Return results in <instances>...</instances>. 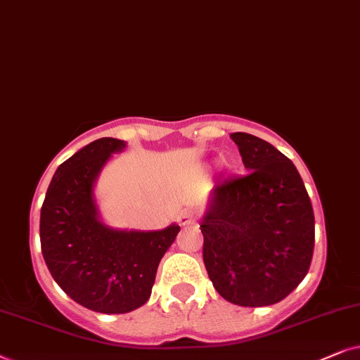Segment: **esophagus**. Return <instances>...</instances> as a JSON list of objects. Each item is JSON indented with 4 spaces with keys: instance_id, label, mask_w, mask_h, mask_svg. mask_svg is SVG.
Listing matches in <instances>:
<instances>
[{
    "instance_id": "34e87169",
    "label": "esophagus",
    "mask_w": 360,
    "mask_h": 360,
    "mask_svg": "<svg viewBox=\"0 0 360 360\" xmlns=\"http://www.w3.org/2000/svg\"><path fill=\"white\" fill-rule=\"evenodd\" d=\"M177 222H179V225L195 224V214L193 210H181V214L177 215Z\"/></svg>"
}]
</instances>
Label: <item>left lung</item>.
Wrapping results in <instances>:
<instances>
[{
  "label": "left lung",
  "mask_w": 360,
  "mask_h": 360,
  "mask_svg": "<svg viewBox=\"0 0 360 360\" xmlns=\"http://www.w3.org/2000/svg\"><path fill=\"white\" fill-rule=\"evenodd\" d=\"M245 176L217 181L200 220L202 258L217 293L248 308L275 304L298 286L314 250V214L291 160L270 143L232 133Z\"/></svg>",
  "instance_id": "1"
}]
</instances>
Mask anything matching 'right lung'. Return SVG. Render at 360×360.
Here are the masks:
<instances>
[{
  "instance_id": "right-lung-1",
  "label": "right lung",
  "mask_w": 360,
  "mask_h": 360,
  "mask_svg": "<svg viewBox=\"0 0 360 360\" xmlns=\"http://www.w3.org/2000/svg\"><path fill=\"white\" fill-rule=\"evenodd\" d=\"M127 143L100 138L62 162L41 207V250L56 283L84 308L123 314L148 301L179 225L156 232L117 230L98 219L94 184Z\"/></svg>"
}]
</instances>
